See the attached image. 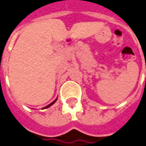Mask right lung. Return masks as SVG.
<instances>
[{"label":"right lung","instance_id":"1","mask_svg":"<svg viewBox=\"0 0 146 146\" xmlns=\"http://www.w3.org/2000/svg\"><path fill=\"white\" fill-rule=\"evenodd\" d=\"M56 99H57V98H56ZM56 100H55V101H53V102H52V103H51V104H49V105H48V106H45V107H44V109H47V108H48V107H50V106H52V105H53V104H54V103H55V102H56Z\"/></svg>","mask_w":146,"mask_h":146}]
</instances>
